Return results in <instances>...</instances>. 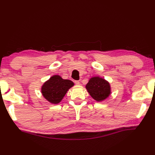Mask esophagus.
<instances>
[{
    "label": "esophagus",
    "instance_id": "1",
    "mask_svg": "<svg viewBox=\"0 0 155 155\" xmlns=\"http://www.w3.org/2000/svg\"><path fill=\"white\" fill-rule=\"evenodd\" d=\"M74 83H75V84H76V85H79V84H80V82H79V81H74Z\"/></svg>",
    "mask_w": 155,
    "mask_h": 155
}]
</instances>
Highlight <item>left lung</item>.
<instances>
[{"label":"left lung","instance_id":"left-lung-1","mask_svg":"<svg viewBox=\"0 0 155 155\" xmlns=\"http://www.w3.org/2000/svg\"><path fill=\"white\" fill-rule=\"evenodd\" d=\"M86 88L93 99L101 101L110 94V87L109 82L100 77H93L87 84Z\"/></svg>","mask_w":155,"mask_h":155}]
</instances>
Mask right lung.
<instances>
[{"mask_svg": "<svg viewBox=\"0 0 155 155\" xmlns=\"http://www.w3.org/2000/svg\"><path fill=\"white\" fill-rule=\"evenodd\" d=\"M72 86L74 83L72 81L63 79L58 75H55L42 86L41 92L45 99L51 104H58Z\"/></svg>", "mask_w": 155, "mask_h": 155, "instance_id": "1", "label": "right lung"}]
</instances>
